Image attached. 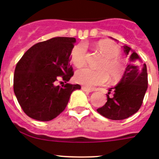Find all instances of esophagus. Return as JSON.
I'll return each instance as SVG.
<instances>
[{"instance_id":"1","label":"esophagus","mask_w":159,"mask_h":159,"mask_svg":"<svg viewBox=\"0 0 159 159\" xmlns=\"http://www.w3.org/2000/svg\"><path fill=\"white\" fill-rule=\"evenodd\" d=\"M81 89H82L84 92H92V90L89 89V88H86V87H82V88H81Z\"/></svg>"}]
</instances>
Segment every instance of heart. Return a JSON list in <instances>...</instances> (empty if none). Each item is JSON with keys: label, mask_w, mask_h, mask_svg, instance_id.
Segmentation results:
<instances>
[{"label": "heart", "mask_w": 159, "mask_h": 159, "mask_svg": "<svg viewBox=\"0 0 159 159\" xmlns=\"http://www.w3.org/2000/svg\"><path fill=\"white\" fill-rule=\"evenodd\" d=\"M96 48L105 58L99 67L101 70L84 67L78 70L75 75V81L88 88L104 84L108 80V75L112 80H117L124 72V66L118 58L120 50L117 45L110 42L100 41L97 43ZM86 57L87 48L84 43H79L71 49V62L76 67H81L85 64Z\"/></svg>", "instance_id": "obj_1"}]
</instances>
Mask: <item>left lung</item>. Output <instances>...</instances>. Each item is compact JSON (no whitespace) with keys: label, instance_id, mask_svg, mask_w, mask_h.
Instances as JSON below:
<instances>
[{"label":"left lung","instance_id":"obj_1","mask_svg":"<svg viewBox=\"0 0 159 159\" xmlns=\"http://www.w3.org/2000/svg\"><path fill=\"white\" fill-rule=\"evenodd\" d=\"M129 64L125 69L121 80L115 88H109L107 101L97 111L111 120H122L133 116L141 107L148 85L146 64L135 52L127 45L123 46ZM113 91V95L109 96Z\"/></svg>","mask_w":159,"mask_h":159}]
</instances>
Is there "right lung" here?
I'll return each mask as SVG.
<instances>
[{
  "label": "right lung",
  "mask_w": 159,
  "mask_h": 159,
  "mask_svg": "<svg viewBox=\"0 0 159 159\" xmlns=\"http://www.w3.org/2000/svg\"><path fill=\"white\" fill-rule=\"evenodd\" d=\"M75 38L54 37L31 47L17 63L13 77L14 93L28 116L39 121H50L66 108L79 84L59 86L62 79L72 76L71 52Z\"/></svg>",
  "instance_id": "add662e5"
}]
</instances>
